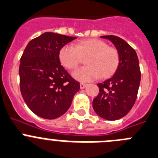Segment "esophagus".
I'll use <instances>...</instances> for the list:
<instances>
[{"mask_svg":"<svg viewBox=\"0 0 158 158\" xmlns=\"http://www.w3.org/2000/svg\"><path fill=\"white\" fill-rule=\"evenodd\" d=\"M86 86V83H83V82H81L80 83V88L81 89H84L85 87Z\"/></svg>","mask_w":158,"mask_h":158,"instance_id":"esophagus-1","label":"esophagus"}]
</instances>
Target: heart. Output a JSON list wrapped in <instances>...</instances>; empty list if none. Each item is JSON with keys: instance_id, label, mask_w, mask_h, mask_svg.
<instances>
[{"instance_id": "1", "label": "heart", "mask_w": 158, "mask_h": 158, "mask_svg": "<svg viewBox=\"0 0 158 158\" xmlns=\"http://www.w3.org/2000/svg\"><path fill=\"white\" fill-rule=\"evenodd\" d=\"M86 56L87 66L78 69L72 73V76L81 82L109 77L116 72L119 64L117 50L96 38L79 41L75 46L66 45L59 52L60 61L69 69L77 68L82 61V57Z\"/></svg>"}]
</instances>
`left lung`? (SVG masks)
<instances>
[{
  "mask_svg": "<svg viewBox=\"0 0 158 158\" xmlns=\"http://www.w3.org/2000/svg\"><path fill=\"white\" fill-rule=\"evenodd\" d=\"M109 39L119 53V64L113 76L98 83V95L93 100L95 113L105 120H116L129 113L137 98L141 72L135 49L123 39L114 35Z\"/></svg>",
  "mask_w": 158,
  "mask_h": 158,
  "instance_id": "1",
  "label": "left lung"
}]
</instances>
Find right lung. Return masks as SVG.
Instances as JSON below:
<instances>
[{
	"instance_id": "obj_1",
	"label": "right lung",
	"mask_w": 158,
	"mask_h": 158,
	"mask_svg": "<svg viewBox=\"0 0 158 158\" xmlns=\"http://www.w3.org/2000/svg\"><path fill=\"white\" fill-rule=\"evenodd\" d=\"M76 37L45 32L27 44L20 59L19 82L24 102L37 116L52 120L72 105L80 85L61 66L59 52Z\"/></svg>"
}]
</instances>
